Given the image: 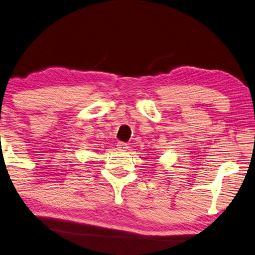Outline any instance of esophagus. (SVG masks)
<instances>
[{
	"instance_id": "esophagus-1",
	"label": "esophagus",
	"mask_w": 255,
	"mask_h": 255,
	"mask_svg": "<svg viewBox=\"0 0 255 255\" xmlns=\"http://www.w3.org/2000/svg\"><path fill=\"white\" fill-rule=\"evenodd\" d=\"M117 149L122 150V151L128 150V143H125V142H119V143H117Z\"/></svg>"
}]
</instances>
